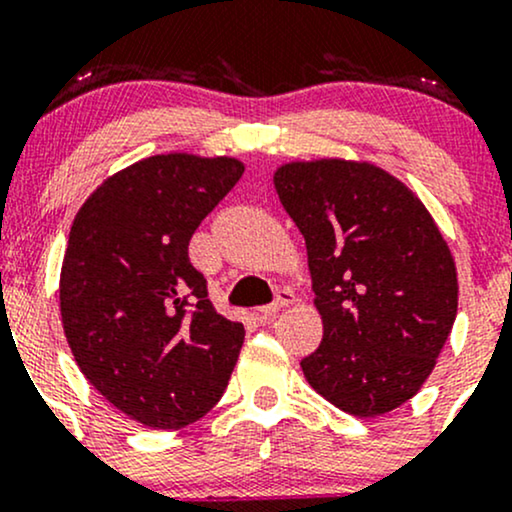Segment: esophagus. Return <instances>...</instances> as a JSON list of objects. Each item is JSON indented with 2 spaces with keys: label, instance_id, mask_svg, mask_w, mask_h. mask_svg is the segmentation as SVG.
Returning a JSON list of instances; mask_svg holds the SVG:
<instances>
[{
  "label": "esophagus",
  "instance_id": "esophagus-1",
  "mask_svg": "<svg viewBox=\"0 0 512 512\" xmlns=\"http://www.w3.org/2000/svg\"><path fill=\"white\" fill-rule=\"evenodd\" d=\"M293 301H296V296H293L291 289H279L276 291L274 301L269 305H262V308L257 310V315H260V320H272L281 308H286V305H291Z\"/></svg>",
  "mask_w": 512,
  "mask_h": 512
}]
</instances>
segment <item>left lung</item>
I'll use <instances>...</instances> for the list:
<instances>
[{"instance_id":"8db88e82","label":"left lung","mask_w":512,"mask_h":512,"mask_svg":"<svg viewBox=\"0 0 512 512\" xmlns=\"http://www.w3.org/2000/svg\"><path fill=\"white\" fill-rule=\"evenodd\" d=\"M274 187L308 248L322 342L308 383L349 414L380 416L426 383L457 315L450 248L421 199L370 163H286Z\"/></svg>"}]
</instances>
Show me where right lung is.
Wrapping results in <instances>:
<instances>
[{
	"mask_svg": "<svg viewBox=\"0 0 512 512\" xmlns=\"http://www.w3.org/2000/svg\"><path fill=\"white\" fill-rule=\"evenodd\" d=\"M243 170L226 156L144 158L105 180L69 231L67 342L88 383L149 428L202 419L238 361L243 325L216 313L187 248Z\"/></svg>",
	"mask_w": 512,
	"mask_h": 512,
	"instance_id": "1",
	"label": "right lung"
}]
</instances>
